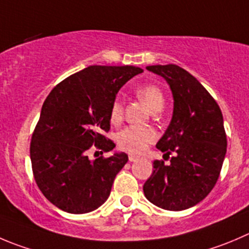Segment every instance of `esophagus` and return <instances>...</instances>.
<instances>
[{
    "mask_svg": "<svg viewBox=\"0 0 249 249\" xmlns=\"http://www.w3.org/2000/svg\"><path fill=\"white\" fill-rule=\"evenodd\" d=\"M139 159H141V156L134 155V154H129V155H128V160H129V161H131V162L137 161V160H139Z\"/></svg>",
    "mask_w": 249,
    "mask_h": 249,
    "instance_id": "esophagus-1",
    "label": "esophagus"
}]
</instances>
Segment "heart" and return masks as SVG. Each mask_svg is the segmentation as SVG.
<instances>
[{"instance_id": "1", "label": "heart", "mask_w": 249, "mask_h": 249, "mask_svg": "<svg viewBox=\"0 0 249 249\" xmlns=\"http://www.w3.org/2000/svg\"><path fill=\"white\" fill-rule=\"evenodd\" d=\"M137 96L148 106L151 112L161 111L164 106V94L160 88L153 84L139 87L136 90ZM123 103L116 99L111 106L110 120L112 123H118L122 120ZM156 132L148 126H128L117 134V144L120 148L131 153H141L151 142L155 141Z\"/></svg>"}]
</instances>
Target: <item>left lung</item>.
Returning <instances> with one entry per match:
<instances>
[{
	"label": "left lung",
	"instance_id": "obj_1",
	"mask_svg": "<svg viewBox=\"0 0 249 249\" xmlns=\"http://www.w3.org/2000/svg\"><path fill=\"white\" fill-rule=\"evenodd\" d=\"M166 80L174 98L171 122L156 148L170 164L155 160L143 186L146 199L171 212L202 202L219 178L226 155L224 118L216 101L191 73L176 65L148 66Z\"/></svg>",
	"mask_w": 249,
	"mask_h": 249
}]
</instances>
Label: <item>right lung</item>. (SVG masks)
I'll return each mask as SVG.
<instances>
[{
	"mask_svg": "<svg viewBox=\"0 0 249 249\" xmlns=\"http://www.w3.org/2000/svg\"><path fill=\"white\" fill-rule=\"evenodd\" d=\"M143 70L134 66H89L56 85L42 105L30 143L37 187L53 205L71 214L98 209L110 196L126 153L90 160L91 145L110 151L115 143L110 111L118 90Z\"/></svg>",
	"mask_w": 249,
	"mask_h": 249,
	"instance_id": "1",
	"label": "right lung"
}]
</instances>
